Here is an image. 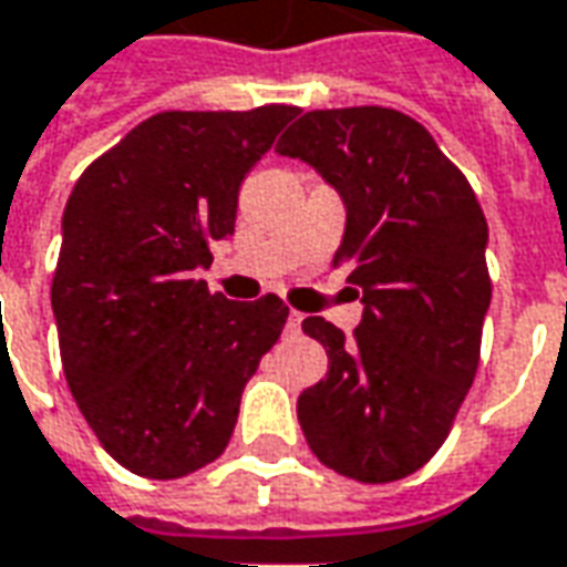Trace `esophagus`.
Wrapping results in <instances>:
<instances>
[{"mask_svg":"<svg viewBox=\"0 0 567 567\" xmlns=\"http://www.w3.org/2000/svg\"><path fill=\"white\" fill-rule=\"evenodd\" d=\"M300 322H303V316H300V312H291V316H288V331H291V334L300 331Z\"/></svg>","mask_w":567,"mask_h":567,"instance_id":"esophagus-1","label":"esophagus"}]
</instances>
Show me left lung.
<instances>
[{"instance_id":"1","label":"left lung","mask_w":567,"mask_h":567,"mask_svg":"<svg viewBox=\"0 0 567 567\" xmlns=\"http://www.w3.org/2000/svg\"><path fill=\"white\" fill-rule=\"evenodd\" d=\"M276 153L340 193L334 267L350 264L365 303L352 340L322 316L303 319L328 374L297 399L300 430L340 476H411L449 439L476 378L491 303L482 205L433 134L390 106L303 113Z\"/></svg>"}]
</instances>
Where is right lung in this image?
<instances>
[{"label":"right lung","instance_id":"1","mask_svg":"<svg viewBox=\"0 0 567 567\" xmlns=\"http://www.w3.org/2000/svg\"><path fill=\"white\" fill-rule=\"evenodd\" d=\"M297 106L156 113L91 162L63 208L51 310L70 393L106 454L181 478L227 449L245 383L288 319L196 279L236 227L245 174Z\"/></svg>","mask_w":567,"mask_h":567}]
</instances>
